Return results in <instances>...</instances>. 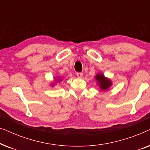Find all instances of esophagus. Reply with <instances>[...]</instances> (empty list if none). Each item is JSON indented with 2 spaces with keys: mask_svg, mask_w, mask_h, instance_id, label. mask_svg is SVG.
Returning <instances> with one entry per match:
<instances>
[{
  "mask_svg": "<svg viewBox=\"0 0 150 150\" xmlns=\"http://www.w3.org/2000/svg\"><path fill=\"white\" fill-rule=\"evenodd\" d=\"M76 75H77L78 78H82L83 76V72H77Z\"/></svg>",
  "mask_w": 150,
  "mask_h": 150,
  "instance_id": "obj_1",
  "label": "esophagus"
}]
</instances>
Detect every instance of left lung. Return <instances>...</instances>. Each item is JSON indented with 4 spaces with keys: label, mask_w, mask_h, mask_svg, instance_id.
Here are the masks:
<instances>
[{
    "label": "left lung",
    "mask_w": 150,
    "mask_h": 150,
    "mask_svg": "<svg viewBox=\"0 0 150 150\" xmlns=\"http://www.w3.org/2000/svg\"><path fill=\"white\" fill-rule=\"evenodd\" d=\"M96 79L99 83L100 89L102 90H106L111 85V82L110 80L106 79L101 74H98L96 76Z\"/></svg>",
    "instance_id": "1"
}]
</instances>
